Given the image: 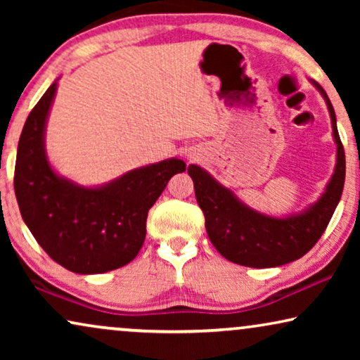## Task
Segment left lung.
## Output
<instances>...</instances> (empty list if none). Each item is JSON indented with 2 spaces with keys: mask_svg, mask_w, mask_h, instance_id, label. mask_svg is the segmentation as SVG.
Wrapping results in <instances>:
<instances>
[{
  "mask_svg": "<svg viewBox=\"0 0 360 360\" xmlns=\"http://www.w3.org/2000/svg\"><path fill=\"white\" fill-rule=\"evenodd\" d=\"M309 82L326 101L336 142L334 174L314 203L287 216L260 213L243 203L210 172L200 165H188L196 201L205 214L208 238L216 250L231 262L245 267L269 269L303 257L321 238L341 200L346 179V155L339 139L336 112L323 86L314 80Z\"/></svg>",
  "mask_w": 360,
  "mask_h": 360,
  "instance_id": "left-lung-1",
  "label": "left lung"
}]
</instances>
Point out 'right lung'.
Instances as JSON below:
<instances>
[{"mask_svg":"<svg viewBox=\"0 0 360 360\" xmlns=\"http://www.w3.org/2000/svg\"><path fill=\"white\" fill-rule=\"evenodd\" d=\"M57 80L22 127L14 191L24 223L51 259L75 274H105L136 257L146 239L147 213L172 176L186 165L172 157L96 186L78 185L57 174L46 150Z\"/></svg>","mask_w":360,"mask_h":360,"instance_id":"add662e5","label":"right lung"}]
</instances>
